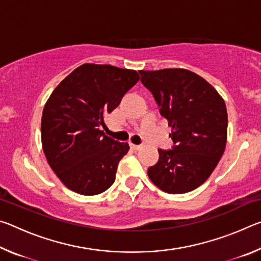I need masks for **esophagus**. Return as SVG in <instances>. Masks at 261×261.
<instances>
[{
  "instance_id": "34e87169",
  "label": "esophagus",
  "mask_w": 261,
  "mask_h": 261,
  "mask_svg": "<svg viewBox=\"0 0 261 261\" xmlns=\"http://www.w3.org/2000/svg\"><path fill=\"white\" fill-rule=\"evenodd\" d=\"M130 146H131V148H132V149H135V151H138V149H140L141 147H143V145H137V144L131 143V144H130Z\"/></svg>"
}]
</instances>
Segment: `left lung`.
<instances>
[{
    "label": "left lung",
    "instance_id": "8db88e82",
    "mask_svg": "<svg viewBox=\"0 0 261 261\" xmlns=\"http://www.w3.org/2000/svg\"><path fill=\"white\" fill-rule=\"evenodd\" d=\"M168 120L175 146L159 149V161L148 168L154 185L167 193H187L213 173L227 144L228 115L219 92L187 69L139 71Z\"/></svg>",
    "mask_w": 261,
    "mask_h": 261
}]
</instances>
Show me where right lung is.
<instances>
[{
    "instance_id": "1",
    "label": "right lung",
    "mask_w": 261,
    "mask_h": 261,
    "mask_svg": "<svg viewBox=\"0 0 261 261\" xmlns=\"http://www.w3.org/2000/svg\"><path fill=\"white\" fill-rule=\"evenodd\" d=\"M139 81L135 70L85 63L53 91L42 112L41 143L65 187L95 196L112 187L129 144L106 136L105 117Z\"/></svg>"
}]
</instances>
